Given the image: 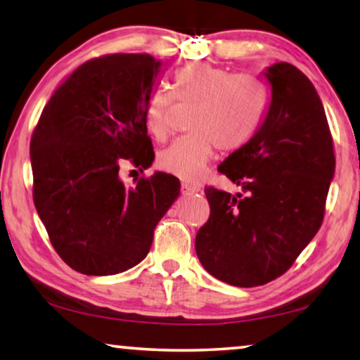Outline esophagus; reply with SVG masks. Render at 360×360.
Instances as JSON below:
<instances>
[{
	"label": "esophagus",
	"mask_w": 360,
	"mask_h": 360,
	"mask_svg": "<svg viewBox=\"0 0 360 360\" xmlns=\"http://www.w3.org/2000/svg\"><path fill=\"white\" fill-rule=\"evenodd\" d=\"M198 191H200V187H198V186L187 184V182H182V184H181V192H182V194H186V195L197 194Z\"/></svg>",
	"instance_id": "34e87169"
}]
</instances>
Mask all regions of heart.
Masks as SVG:
<instances>
[{
    "mask_svg": "<svg viewBox=\"0 0 360 360\" xmlns=\"http://www.w3.org/2000/svg\"><path fill=\"white\" fill-rule=\"evenodd\" d=\"M174 87L181 105L197 108L189 124L194 134L163 150L158 166L176 178L194 181L210 163L214 147L234 152L254 137L264 117L266 94L252 76L205 63L182 68L174 76ZM176 96L155 89L146 101V124L157 141H165L173 131Z\"/></svg>",
    "mask_w": 360,
    "mask_h": 360,
    "instance_id": "b5f03b06",
    "label": "heart"
}]
</instances>
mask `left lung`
<instances>
[{
	"label": "left lung",
	"instance_id": "1",
	"mask_svg": "<svg viewBox=\"0 0 360 360\" xmlns=\"http://www.w3.org/2000/svg\"><path fill=\"white\" fill-rule=\"evenodd\" d=\"M271 100L254 137L218 166L243 194L207 187L195 252L212 276L262 286L292 266L321 226L335 174L328 121L314 84L289 63L266 69Z\"/></svg>",
	"mask_w": 360,
	"mask_h": 360
}]
</instances>
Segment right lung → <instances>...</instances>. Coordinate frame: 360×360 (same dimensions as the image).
Here are the masks:
<instances>
[{"label": "right lung", "instance_id": "obj_1", "mask_svg": "<svg viewBox=\"0 0 360 360\" xmlns=\"http://www.w3.org/2000/svg\"><path fill=\"white\" fill-rule=\"evenodd\" d=\"M162 61L105 55L55 90L30 141L34 203L53 248L92 276L116 275L146 259L160 219L181 182L157 171L126 187L122 165L146 169L155 158L143 110Z\"/></svg>", "mask_w": 360, "mask_h": 360}]
</instances>
